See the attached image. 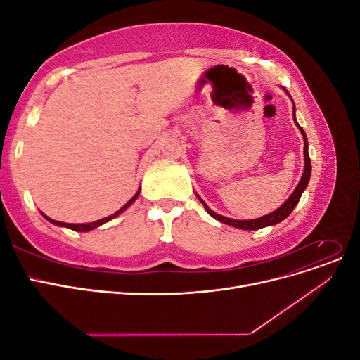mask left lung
I'll use <instances>...</instances> for the list:
<instances>
[{"instance_id":"1","label":"left lung","mask_w":360,"mask_h":360,"mask_svg":"<svg viewBox=\"0 0 360 360\" xmlns=\"http://www.w3.org/2000/svg\"><path fill=\"white\" fill-rule=\"evenodd\" d=\"M288 94V91H287ZM290 96V94H288ZM294 112V110H292ZM294 117V114H292ZM294 123L297 124V127L300 129L302 132V136H303V143H304V147H303V155H304V169H303V174H302V179L299 181V184L296 186V189H294V192L290 195V198L282 204L279 209H276L275 212H271L266 216H261L258 217V219H250V221H237V219H230V217H225V216H221L214 213L209 205H207L204 202V200L200 197V195H197L200 202L204 205V209L207 210V213H209L212 217H214V219H217L222 224H226V225H231V226H236V228H240V230H259V228H264V226H269V225H276L279 224L281 221H284L285 217L294 210V207L297 205L300 197L303 191L307 189L308 183H309V177H311V159H309V153H308V139H307V134H304V130L299 126V123L296 122V117H294Z\"/></svg>"}]
</instances>
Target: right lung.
Instances as JSON below:
<instances>
[{
	"mask_svg": "<svg viewBox=\"0 0 360 360\" xmlns=\"http://www.w3.org/2000/svg\"><path fill=\"white\" fill-rule=\"evenodd\" d=\"M139 189H138V192L134 195L132 198H130L122 209L120 210H117L114 214H111V216H108V217H103V219H99V221H94V222H90V224H66V222H58V221H53V219H51V217H48L46 214H43L45 216V219H48L51 224H53V225H58V226H66V228H70V230H73V231H81V233H85V231H91V230H94V228H97V226H101V225H103V224H106L108 221H111V219H114V217H117L120 213H123L127 207L130 205V204H134L135 202V200L138 198V195H139Z\"/></svg>",
	"mask_w": 360,
	"mask_h": 360,
	"instance_id": "1",
	"label": "right lung"
}]
</instances>
